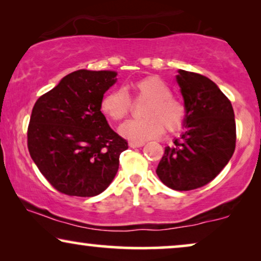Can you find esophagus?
Masks as SVG:
<instances>
[{
    "label": "esophagus",
    "instance_id": "esophagus-1",
    "mask_svg": "<svg viewBox=\"0 0 261 261\" xmlns=\"http://www.w3.org/2000/svg\"><path fill=\"white\" fill-rule=\"evenodd\" d=\"M145 145V142H129V146L130 147H133V148H138V147H142V146Z\"/></svg>",
    "mask_w": 261,
    "mask_h": 261
}]
</instances>
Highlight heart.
<instances>
[{
	"label": "heart",
	"mask_w": 261,
	"mask_h": 261,
	"mask_svg": "<svg viewBox=\"0 0 261 261\" xmlns=\"http://www.w3.org/2000/svg\"><path fill=\"white\" fill-rule=\"evenodd\" d=\"M134 99H146L140 120H129L120 127V133L133 142H145L167 132L181 127L185 108L179 99L172 96V90L165 81L158 76L141 78L132 85ZM132 99L124 89H113L101 99V110L112 121H121L128 115Z\"/></svg>",
	"instance_id": "1"
}]
</instances>
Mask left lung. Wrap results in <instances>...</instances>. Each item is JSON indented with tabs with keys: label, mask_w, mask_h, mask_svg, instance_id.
Segmentation results:
<instances>
[{
	"label": "left lung",
	"mask_w": 261,
	"mask_h": 261,
	"mask_svg": "<svg viewBox=\"0 0 261 261\" xmlns=\"http://www.w3.org/2000/svg\"><path fill=\"white\" fill-rule=\"evenodd\" d=\"M185 132L165 147L156 174L166 187L189 191L212 181L235 149L237 127L229 99L208 77L178 70Z\"/></svg>",
	"instance_id": "left-lung-1"
}]
</instances>
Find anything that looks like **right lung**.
<instances>
[{"instance_id":"add662e5","label":"right lung","mask_w":261,"mask_h":261,"mask_svg":"<svg viewBox=\"0 0 261 261\" xmlns=\"http://www.w3.org/2000/svg\"><path fill=\"white\" fill-rule=\"evenodd\" d=\"M115 71L78 70L35 102L27 130L30 154L62 194L92 197L109 187L127 141L101 112Z\"/></svg>"}]
</instances>
